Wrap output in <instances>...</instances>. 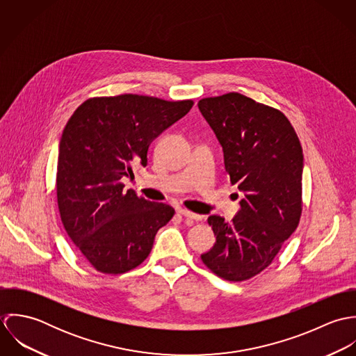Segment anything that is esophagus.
Wrapping results in <instances>:
<instances>
[{"label":"esophagus","instance_id":"obj_1","mask_svg":"<svg viewBox=\"0 0 356 356\" xmlns=\"http://www.w3.org/2000/svg\"><path fill=\"white\" fill-rule=\"evenodd\" d=\"M178 212L182 215V216H185V218H189V219H193V220H202L203 219V215H199V213H195V212H192V211H189V209H178Z\"/></svg>","mask_w":356,"mask_h":356}]
</instances>
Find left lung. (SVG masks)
Here are the masks:
<instances>
[{"label": "left lung", "instance_id": "8db88e82", "mask_svg": "<svg viewBox=\"0 0 356 356\" xmlns=\"http://www.w3.org/2000/svg\"><path fill=\"white\" fill-rule=\"evenodd\" d=\"M197 105L223 148L230 182L244 193L232 222L208 218L216 243L202 260L218 277L241 282L271 264L300 222L303 149L273 106L234 92Z\"/></svg>", "mask_w": 356, "mask_h": 356}]
</instances>
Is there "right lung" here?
<instances>
[{"mask_svg": "<svg viewBox=\"0 0 356 356\" xmlns=\"http://www.w3.org/2000/svg\"><path fill=\"white\" fill-rule=\"evenodd\" d=\"M195 102L120 95L82 102L68 119L57 160L56 192L63 226L88 261L123 274L151 254L172 207L123 191L124 177L147 167L153 140Z\"/></svg>", "mask_w": 356, "mask_h": 356, "instance_id": "add662e5", "label": "right lung"}]
</instances>
